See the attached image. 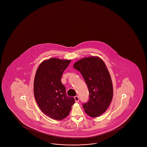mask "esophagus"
Segmentation results:
<instances>
[{"instance_id":"34e87169","label":"esophagus","mask_w":147,"mask_h":147,"mask_svg":"<svg viewBox=\"0 0 147 147\" xmlns=\"http://www.w3.org/2000/svg\"><path fill=\"white\" fill-rule=\"evenodd\" d=\"M74 99L76 102H79V97H78V96H75Z\"/></svg>"}]
</instances>
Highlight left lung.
<instances>
[{
	"instance_id": "8db88e82",
	"label": "left lung",
	"mask_w": 147,
	"mask_h": 147,
	"mask_svg": "<svg viewBox=\"0 0 147 147\" xmlns=\"http://www.w3.org/2000/svg\"><path fill=\"white\" fill-rule=\"evenodd\" d=\"M73 67L80 71L88 88L89 100L83 105L87 115L97 117L106 112L113 98L111 76L105 63L98 56L82 58Z\"/></svg>"
}]
</instances>
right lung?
<instances>
[{
    "label": "right lung",
    "instance_id": "right-lung-1",
    "mask_svg": "<svg viewBox=\"0 0 147 147\" xmlns=\"http://www.w3.org/2000/svg\"><path fill=\"white\" fill-rule=\"evenodd\" d=\"M71 60L51 58L39 65L34 77V94L36 102L46 115L56 120L69 115L75 103L67 96L61 78Z\"/></svg>",
    "mask_w": 147,
    "mask_h": 147
}]
</instances>
